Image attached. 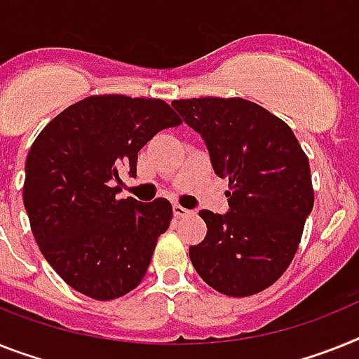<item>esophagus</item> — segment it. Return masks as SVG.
Masks as SVG:
<instances>
[{
  "mask_svg": "<svg viewBox=\"0 0 359 359\" xmlns=\"http://www.w3.org/2000/svg\"><path fill=\"white\" fill-rule=\"evenodd\" d=\"M173 213H175V217H177V219H184V217L194 215V212H191V210H188V208H182L180 204H175Z\"/></svg>",
  "mask_w": 359,
  "mask_h": 359,
  "instance_id": "1",
  "label": "esophagus"
}]
</instances>
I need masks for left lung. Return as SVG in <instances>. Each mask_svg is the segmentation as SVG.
Listing matches in <instances>:
<instances>
[{"mask_svg": "<svg viewBox=\"0 0 359 359\" xmlns=\"http://www.w3.org/2000/svg\"><path fill=\"white\" fill-rule=\"evenodd\" d=\"M171 105L203 137L217 177L230 180L228 212H198L208 233L189 246L191 264L221 294H257L296 255L314 206L309 158L287 123L254 102L191 98Z\"/></svg>", "mask_w": 359, "mask_h": 359, "instance_id": "obj_1", "label": "left lung"}]
</instances>
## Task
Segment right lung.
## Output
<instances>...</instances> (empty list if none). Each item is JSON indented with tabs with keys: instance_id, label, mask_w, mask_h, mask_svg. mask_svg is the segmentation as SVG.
<instances>
[{
	"instance_id": "add662e5",
	"label": "right lung",
	"mask_w": 359,
	"mask_h": 359,
	"mask_svg": "<svg viewBox=\"0 0 359 359\" xmlns=\"http://www.w3.org/2000/svg\"><path fill=\"white\" fill-rule=\"evenodd\" d=\"M182 120L158 98L89 96L38 135L25 162L23 204L47 263L69 287L109 301L138 287L170 226L168 198H116L118 171L137 177L138 151Z\"/></svg>"
}]
</instances>
